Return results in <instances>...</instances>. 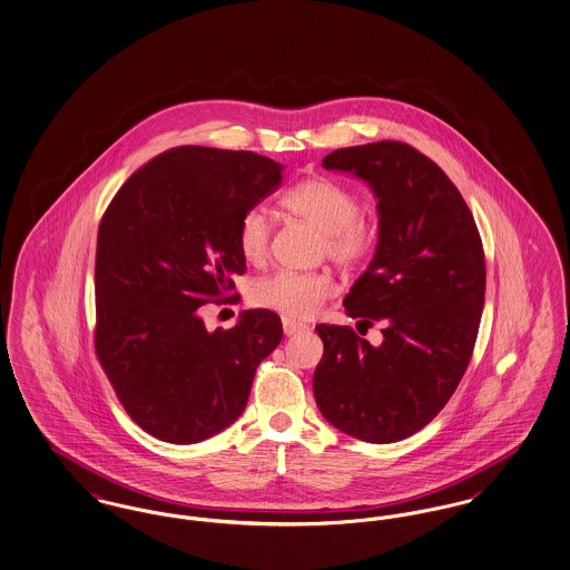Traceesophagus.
I'll return each instance as SVG.
<instances>
[{"instance_id":"obj_1","label":"esophagus","mask_w":570,"mask_h":570,"mask_svg":"<svg viewBox=\"0 0 570 570\" xmlns=\"http://www.w3.org/2000/svg\"><path fill=\"white\" fill-rule=\"evenodd\" d=\"M282 326H284V333L291 337V335H298V333H305L307 331V325H303V323H297V321H293V318H284L282 321Z\"/></svg>"}]
</instances>
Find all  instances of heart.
Instances as JSON below:
<instances>
[{"label":"heart","mask_w":570,"mask_h":570,"mask_svg":"<svg viewBox=\"0 0 570 570\" xmlns=\"http://www.w3.org/2000/svg\"><path fill=\"white\" fill-rule=\"evenodd\" d=\"M282 205L293 216L301 217L323 233V252L340 265L358 263L372 249L376 230L358 216V198L348 186L314 177L286 191ZM272 242V219L261 207L245 212L237 244L245 261L261 263L267 258ZM335 293V284L325 272H291L279 269L256 279L249 288L254 305L279 312L288 318L314 316L326 298Z\"/></svg>","instance_id":"b5f03b06"}]
</instances>
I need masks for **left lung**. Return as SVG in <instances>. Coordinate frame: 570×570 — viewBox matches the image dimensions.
Here are the masks:
<instances>
[{
	"mask_svg": "<svg viewBox=\"0 0 570 570\" xmlns=\"http://www.w3.org/2000/svg\"><path fill=\"white\" fill-rule=\"evenodd\" d=\"M326 170L376 196L379 244L344 298L356 325H318L325 344L314 397L326 421L374 444L404 440L446 406L470 363L485 303V254L465 200L438 164L406 142L337 149ZM367 331V328H365Z\"/></svg>",
	"mask_w": 570,
	"mask_h": 570,
	"instance_id": "obj_1",
	"label": "left lung"
}]
</instances>
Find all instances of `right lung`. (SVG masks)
Returning <instances> with one entry per match:
<instances>
[{
  "label": "right lung",
  "mask_w": 570,
  "mask_h": 570,
  "mask_svg": "<svg viewBox=\"0 0 570 570\" xmlns=\"http://www.w3.org/2000/svg\"><path fill=\"white\" fill-rule=\"evenodd\" d=\"M282 170L254 151L175 147L138 168L100 222L96 353L126 412L158 440L194 444L233 425L282 342L269 309H245L226 331L200 316L244 275L239 222Z\"/></svg>",
  "instance_id": "1"
}]
</instances>
